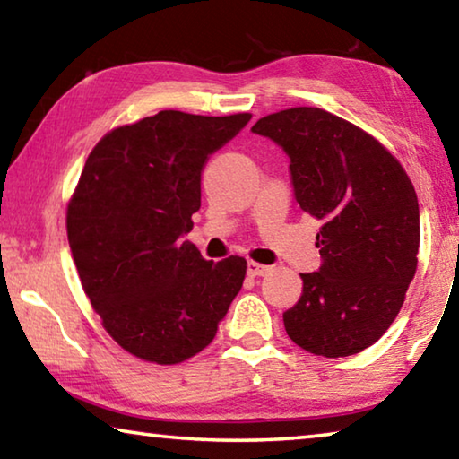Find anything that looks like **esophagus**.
<instances>
[{"instance_id": "esophagus-1", "label": "esophagus", "mask_w": 459, "mask_h": 459, "mask_svg": "<svg viewBox=\"0 0 459 459\" xmlns=\"http://www.w3.org/2000/svg\"><path fill=\"white\" fill-rule=\"evenodd\" d=\"M269 271H271V267L261 265V263H255V261L247 263V273L251 277H263V275H267Z\"/></svg>"}]
</instances>
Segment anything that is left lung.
I'll return each mask as SVG.
<instances>
[{"instance_id":"8db88e82","label":"left lung","mask_w":459,"mask_h":459,"mask_svg":"<svg viewBox=\"0 0 459 459\" xmlns=\"http://www.w3.org/2000/svg\"><path fill=\"white\" fill-rule=\"evenodd\" d=\"M251 131L287 153L295 200L322 222V265L301 273V298L283 314L287 336L325 359L362 352L397 317L415 277L413 184L375 137L324 108H285Z\"/></svg>"}]
</instances>
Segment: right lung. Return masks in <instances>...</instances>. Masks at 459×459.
Returning a JSON list of instances; mask_svg holds the SVG:
<instances>
[{
    "label": "right lung",
    "instance_id": "add662e5",
    "mask_svg": "<svg viewBox=\"0 0 459 459\" xmlns=\"http://www.w3.org/2000/svg\"><path fill=\"white\" fill-rule=\"evenodd\" d=\"M248 121L160 111L89 153L68 202V245L105 330L137 359L178 364L204 351L243 287V257L206 261L182 237L208 158Z\"/></svg>",
    "mask_w": 459,
    "mask_h": 459
}]
</instances>
